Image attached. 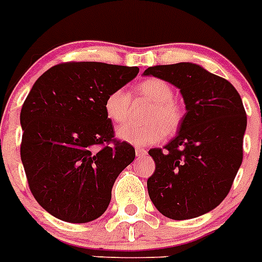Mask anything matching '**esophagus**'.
Segmentation results:
<instances>
[{
	"instance_id": "esophagus-1",
	"label": "esophagus",
	"mask_w": 262,
	"mask_h": 262,
	"mask_svg": "<svg viewBox=\"0 0 262 262\" xmlns=\"http://www.w3.org/2000/svg\"><path fill=\"white\" fill-rule=\"evenodd\" d=\"M146 154V150L145 149H141V147H137L136 149V156L137 157H144Z\"/></svg>"
}]
</instances>
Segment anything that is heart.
<instances>
[{
    "mask_svg": "<svg viewBox=\"0 0 262 262\" xmlns=\"http://www.w3.org/2000/svg\"><path fill=\"white\" fill-rule=\"evenodd\" d=\"M136 95L150 101V108L144 116L146 124H124L117 129L118 140L133 146H147L162 141L165 134L178 130L183 120V111L174 100V88L167 81L150 77L141 81ZM132 97L124 88H116L104 100V112L115 124L126 121L130 112Z\"/></svg>",
    "mask_w": 262,
    "mask_h": 262,
    "instance_id": "obj_1",
    "label": "heart"
}]
</instances>
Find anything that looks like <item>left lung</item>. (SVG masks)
<instances>
[{"label": "left lung", "mask_w": 262, "mask_h": 262, "mask_svg": "<svg viewBox=\"0 0 262 262\" xmlns=\"http://www.w3.org/2000/svg\"><path fill=\"white\" fill-rule=\"evenodd\" d=\"M145 76L169 81L186 105L178 133L150 149L156 171L147 179L159 212L186 220L210 212L228 195L243 162L247 113L236 88L194 63L154 66Z\"/></svg>", "instance_id": "8db88e82"}]
</instances>
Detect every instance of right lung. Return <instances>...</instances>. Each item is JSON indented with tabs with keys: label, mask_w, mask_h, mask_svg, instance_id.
<instances>
[{
	"label": "right lung",
	"mask_w": 262,
	"mask_h": 262,
	"mask_svg": "<svg viewBox=\"0 0 262 262\" xmlns=\"http://www.w3.org/2000/svg\"><path fill=\"white\" fill-rule=\"evenodd\" d=\"M138 71L70 62L54 66L34 83L21 111V159L31 194L52 216L88 223L108 208L115 181L136 151L113 138L104 100Z\"/></svg>",
	"instance_id": "right-lung-1"
}]
</instances>
